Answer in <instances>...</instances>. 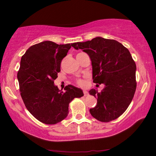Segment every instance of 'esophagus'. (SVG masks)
<instances>
[{"label":"esophagus","mask_w":156,"mask_h":156,"mask_svg":"<svg viewBox=\"0 0 156 156\" xmlns=\"http://www.w3.org/2000/svg\"><path fill=\"white\" fill-rule=\"evenodd\" d=\"M83 92H84V95L85 96V97H86V96H88V91H87L86 90H83Z\"/></svg>","instance_id":"34e87169"}]
</instances>
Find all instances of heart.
<instances>
[{"mask_svg": "<svg viewBox=\"0 0 156 156\" xmlns=\"http://www.w3.org/2000/svg\"><path fill=\"white\" fill-rule=\"evenodd\" d=\"M78 85H80V86H84V82L83 80H79L78 81Z\"/></svg>", "mask_w": 156, "mask_h": 156, "instance_id": "b5f03b06", "label": "heart"}]
</instances>
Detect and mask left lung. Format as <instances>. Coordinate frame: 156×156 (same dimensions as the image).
<instances>
[{
	"instance_id": "1",
	"label": "left lung",
	"mask_w": 156,
	"mask_h": 156,
	"mask_svg": "<svg viewBox=\"0 0 156 156\" xmlns=\"http://www.w3.org/2000/svg\"><path fill=\"white\" fill-rule=\"evenodd\" d=\"M73 48L90 57L93 82L105 84L101 92L89 91L97 99V105L90 109L91 115L101 122L117 119L128 108L136 90V65L130 52L117 41L101 37L75 43Z\"/></svg>"
}]
</instances>
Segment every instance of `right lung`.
I'll use <instances>...</instances> for the list:
<instances>
[{
  "mask_svg": "<svg viewBox=\"0 0 156 156\" xmlns=\"http://www.w3.org/2000/svg\"><path fill=\"white\" fill-rule=\"evenodd\" d=\"M74 44L44 41L31 46L22 56L17 73L21 96L27 110L43 123L54 125L64 120L69 102L84 96L82 89L71 84L64 92L54 84L62 59Z\"/></svg>",
  "mask_w": 156,
  "mask_h": 156,
  "instance_id": "1",
  "label": "right lung"
}]
</instances>
